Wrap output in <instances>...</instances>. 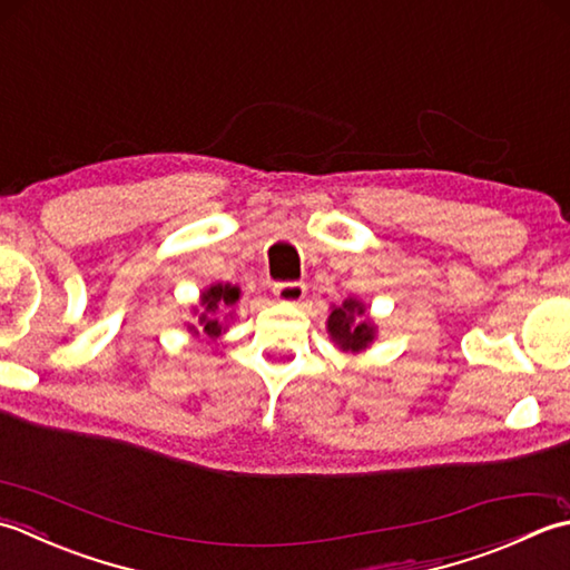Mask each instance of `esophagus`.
<instances>
[{
  "label": "esophagus",
  "mask_w": 570,
  "mask_h": 570,
  "mask_svg": "<svg viewBox=\"0 0 570 570\" xmlns=\"http://www.w3.org/2000/svg\"><path fill=\"white\" fill-rule=\"evenodd\" d=\"M275 297L281 302H287V305H295V302H299L302 297L307 295V287L302 283H277L273 287Z\"/></svg>",
  "instance_id": "esophagus-1"
}]
</instances>
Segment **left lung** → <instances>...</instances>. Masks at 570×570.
<instances>
[{
    "instance_id": "left-lung-1",
    "label": "left lung",
    "mask_w": 570,
    "mask_h": 570,
    "mask_svg": "<svg viewBox=\"0 0 570 570\" xmlns=\"http://www.w3.org/2000/svg\"><path fill=\"white\" fill-rule=\"evenodd\" d=\"M364 315V305L358 299L350 297L344 299L340 307L332 309V315L327 320V332L332 336V342L340 346L342 352H362L366 346L374 342L376 327L371 322H355L356 318Z\"/></svg>"
}]
</instances>
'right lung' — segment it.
<instances>
[{"mask_svg":"<svg viewBox=\"0 0 570 570\" xmlns=\"http://www.w3.org/2000/svg\"><path fill=\"white\" fill-rule=\"evenodd\" d=\"M240 297V289L236 285H212L208 289H204L202 293V315H199V327L208 334V336H218L220 332H224V324H220V320L216 317L218 307H234L236 302ZM230 315V312H228ZM194 334H199V330H194Z\"/></svg>","mask_w":570,"mask_h":570,"instance_id":"obj_1","label":"right lung"}]
</instances>
